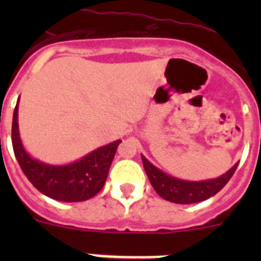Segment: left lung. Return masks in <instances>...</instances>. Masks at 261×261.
I'll return each mask as SVG.
<instances>
[{"label": "left lung", "mask_w": 261, "mask_h": 261, "mask_svg": "<svg viewBox=\"0 0 261 261\" xmlns=\"http://www.w3.org/2000/svg\"><path fill=\"white\" fill-rule=\"evenodd\" d=\"M141 158L145 172H146L155 192L162 199L170 202H175V204H195V202L209 199L222 190L238 167V163H235L229 171L216 179L192 181L183 180V179L166 174L162 170L155 167L153 163L149 162L142 154Z\"/></svg>", "instance_id": "8db88e82"}]
</instances>
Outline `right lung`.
<instances>
[{
	"instance_id": "add662e5",
	"label": "right lung",
	"mask_w": 261,
	"mask_h": 261,
	"mask_svg": "<svg viewBox=\"0 0 261 261\" xmlns=\"http://www.w3.org/2000/svg\"><path fill=\"white\" fill-rule=\"evenodd\" d=\"M18 98L13 115L11 142L22 171L39 192L62 202H78L91 199L107 180L111 163L121 140L100 146L85 156L66 165H49L27 153L20 140L18 125Z\"/></svg>"
}]
</instances>
